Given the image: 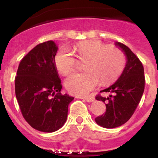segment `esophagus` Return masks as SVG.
Here are the masks:
<instances>
[{
    "mask_svg": "<svg viewBox=\"0 0 158 158\" xmlns=\"http://www.w3.org/2000/svg\"><path fill=\"white\" fill-rule=\"evenodd\" d=\"M81 99L85 100V101L87 102H93L94 100V98H93V96H87V97H81Z\"/></svg>",
    "mask_w": 158,
    "mask_h": 158,
    "instance_id": "1",
    "label": "esophagus"
}]
</instances>
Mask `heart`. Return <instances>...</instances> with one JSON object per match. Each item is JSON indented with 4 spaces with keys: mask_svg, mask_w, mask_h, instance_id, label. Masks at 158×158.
<instances>
[{
    "mask_svg": "<svg viewBox=\"0 0 158 158\" xmlns=\"http://www.w3.org/2000/svg\"><path fill=\"white\" fill-rule=\"evenodd\" d=\"M77 57L86 61L85 73L69 75L65 81L69 93L84 96L92 91L100 81L101 85H109L119 77L126 65V55L116 47H108L99 40H87L77 43L74 47ZM77 60L66 48H62L54 57V65L62 75L74 69Z\"/></svg>",
    "mask_w": 158,
    "mask_h": 158,
    "instance_id": "obj_1",
    "label": "heart"
}]
</instances>
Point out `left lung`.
I'll list each match as a JSON object with an SVG mask.
<instances>
[{
    "label": "left lung",
    "mask_w": 158,
    "mask_h": 158,
    "mask_svg": "<svg viewBox=\"0 0 158 158\" xmlns=\"http://www.w3.org/2000/svg\"><path fill=\"white\" fill-rule=\"evenodd\" d=\"M126 54L127 65L116 82L100 93H110L108 97L96 95V100L106 103V111L97 116L96 123L105 128H115L129 120L139 105L145 89L144 68L139 58L123 43H115Z\"/></svg>",
    "instance_id": "1"
}]
</instances>
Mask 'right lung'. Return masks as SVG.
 I'll use <instances>...</instances> for the list:
<instances>
[{
	"instance_id": "1",
	"label": "right lung",
	"mask_w": 158,
	"mask_h": 158,
	"mask_svg": "<svg viewBox=\"0 0 158 158\" xmlns=\"http://www.w3.org/2000/svg\"><path fill=\"white\" fill-rule=\"evenodd\" d=\"M58 47L54 42L38 44L19 62L15 92L23 117L42 132L58 131L66 121L68 106L73 100L60 93L62 85L54 65Z\"/></svg>"
}]
</instances>
